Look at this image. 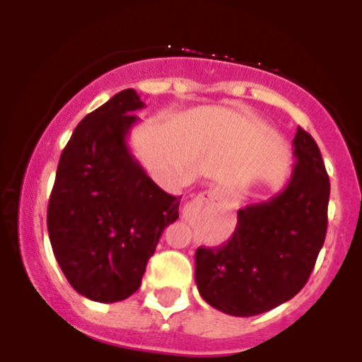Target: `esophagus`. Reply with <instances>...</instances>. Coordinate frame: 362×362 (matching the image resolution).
Masks as SVG:
<instances>
[{
	"instance_id": "34e87169",
	"label": "esophagus",
	"mask_w": 362,
	"mask_h": 362,
	"mask_svg": "<svg viewBox=\"0 0 362 362\" xmlns=\"http://www.w3.org/2000/svg\"><path fill=\"white\" fill-rule=\"evenodd\" d=\"M201 201H204V203H209V201H214V199H217V194L214 190H209V192H204L203 196L199 197Z\"/></svg>"
}]
</instances>
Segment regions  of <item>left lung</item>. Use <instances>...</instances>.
<instances>
[{
    "instance_id": "1",
    "label": "left lung",
    "mask_w": 362,
    "mask_h": 362,
    "mask_svg": "<svg viewBox=\"0 0 362 362\" xmlns=\"http://www.w3.org/2000/svg\"><path fill=\"white\" fill-rule=\"evenodd\" d=\"M288 183L272 199L238 210L232 238L196 250V283L210 306L250 317L300 292L322 248L330 179L317 143L305 130L293 137Z\"/></svg>"
}]
</instances>
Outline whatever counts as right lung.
Here are the masks:
<instances>
[{"label":"right lung","instance_id":"right-lung-1","mask_svg":"<svg viewBox=\"0 0 362 362\" xmlns=\"http://www.w3.org/2000/svg\"><path fill=\"white\" fill-rule=\"evenodd\" d=\"M145 103L117 92L76 127L63 150L47 226L66 281L86 299L117 303L141 286L179 201L153 183L130 152L129 136Z\"/></svg>","mask_w":362,"mask_h":362}]
</instances>
